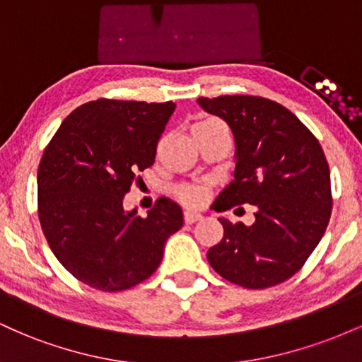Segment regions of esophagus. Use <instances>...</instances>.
Returning <instances> with one entry per match:
<instances>
[{
  "mask_svg": "<svg viewBox=\"0 0 362 362\" xmlns=\"http://www.w3.org/2000/svg\"><path fill=\"white\" fill-rule=\"evenodd\" d=\"M184 219H185L187 224H192L195 221H201L202 214L197 213V211H190L189 209V211H185V213H184Z\"/></svg>",
  "mask_w": 362,
  "mask_h": 362,
  "instance_id": "esophagus-1",
  "label": "esophagus"
}]
</instances>
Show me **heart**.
Segmentation results:
<instances>
[{
    "mask_svg": "<svg viewBox=\"0 0 362 362\" xmlns=\"http://www.w3.org/2000/svg\"><path fill=\"white\" fill-rule=\"evenodd\" d=\"M177 195L182 202L190 206H197L201 204L202 201L206 199L207 195V189L204 185H195V184H185L177 187Z\"/></svg>",
    "mask_w": 362,
    "mask_h": 362,
    "instance_id": "heart-1",
    "label": "heart"
}]
</instances>
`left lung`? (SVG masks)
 Listing matches in <instances>:
<instances>
[{
	"label": "left lung",
	"mask_w": 362,
	"mask_h": 362,
	"mask_svg": "<svg viewBox=\"0 0 362 362\" xmlns=\"http://www.w3.org/2000/svg\"><path fill=\"white\" fill-rule=\"evenodd\" d=\"M235 136L233 180L216 211L255 206L250 226L219 218L223 240L207 250L211 267L248 289L279 284L303 267L332 213L330 170L308 127L281 103L250 95L197 98Z\"/></svg>",
	"instance_id": "obj_1"
}]
</instances>
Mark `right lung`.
Masks as SVG:
<instances>
[{
  "mask_svg": "<svg viewBox=\"0 0 362 362\" xmlns=\"http://www.w3.org/2000/svg\"><path fill=\"white\" fill-rule=\"evenodd\" d=\"M173 110V102L98 98L62 120L45 148L37 172L40 226L66 271L91 288L112 293L148 279L184 224L168 197L146 218L122 204L136 173L155 163Z\"/></svg>",
  "mask_w": 362,
  "mask_h": 362,
  "instance_id": "right-lung-1",
  "label": "right lung"
}]
</instances>
